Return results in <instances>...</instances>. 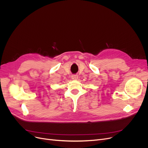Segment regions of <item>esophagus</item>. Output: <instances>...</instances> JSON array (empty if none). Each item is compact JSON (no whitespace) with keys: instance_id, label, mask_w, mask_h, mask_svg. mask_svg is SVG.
<instances>
[{"instance_id":"34e87169","label":"esophagus","mask_w":148,"mask_h":148,"mask_svg":"<svg viewBox=\"0 0 148 148\" xmlns=\"http://www.w3.org/2000/svg\"><path fill=\"white\" fill-rule=\"evenodd\" d=\"M78 78V76L77 75H72V79L73 80H76Z\"/></svg>"}]
</instances>
